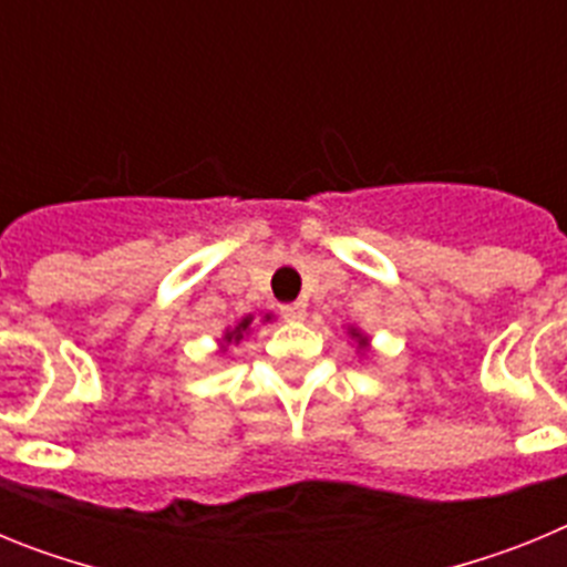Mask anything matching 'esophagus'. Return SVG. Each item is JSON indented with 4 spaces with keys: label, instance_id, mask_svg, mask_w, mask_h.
<instances>
[{
    "label": "esophagus",
    "instance_id": "34e87169",
    "mask_svg": "<svg viewBox=\"0 0 567 567\" xmlns=\"http://www.w3.org/2000/svg\"><path fill=\"white\" fill-rule=\"evenodd\" d=\"M280 315H284L287 320H292V323H298V320L307 318V303H303V300H295V303L280 307Z\"/></svg>",
    "mask_w": 567,
    "mask_h": 567
}]
</instances>
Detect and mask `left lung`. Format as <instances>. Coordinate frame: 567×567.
Here are the masks:
<instances>
[{"mask_svg": "<svg viewBox=\"0 0 567 567\" xmlns=\"http://www.w3.org/2000/svg\"><path fill=\"white\" fill-rule=\"evenodd\" d=\"M352 338H358V343H360V346H365V338H363V334L358 332V329H352Z\"/></svg>", "mask_w": 567, "mask_h": 567, "instance_id": "1", "label": "left lung"}]
</instances>
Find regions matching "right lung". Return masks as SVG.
<instances>
[{"label":"right lung","instance_id":"obj_1","mask_svg":"<svg viewBox=\"0 0 567 567\" xmlns=\"http://www.w3.org/2000/svg\"><path fill=\"white\" fill-rule=\"evenodd\" d=\"M264 320H269V315H264ZM249 323H252V315L240 320V323L235 329H227V334H224V343H227V346L229 343H238V340L249 332Z\"/></svg>","mask_w":567,"mask_h":567}]
</instances>
